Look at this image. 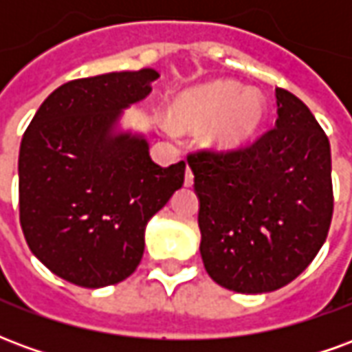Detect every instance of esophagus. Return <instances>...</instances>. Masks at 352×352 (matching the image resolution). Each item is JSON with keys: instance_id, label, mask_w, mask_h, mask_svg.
Masks as SVG:
<instances>
[{"instance_id": "34e87169", "label": "esophagus", "mask_w": 352, "mask_h": 352, "mask_svg": "<svg viewBox=\"0 0 352 352\" xmlns=\"http://www.w3.org/2000/svg\"><path fill=\"white\" fill-rule=\"evenodd\" d=\"M194 184V173H192L190 168H186V173H184V186H192Z\"/></svg>"}]
</instances>
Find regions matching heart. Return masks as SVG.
I'll use <instances>...</instances> for the list:
<instances>
[{
    "instance_id": "heart-1",
    "label": "heart",
    "mask_w": 352,
    "mask_h": 352,
    "mask_svg": "<svg viewBox=\"0 0 352 352\" xmlns=\"http://www.w3.org/2000/svg\"><path fill=\"white\" fill-rule=\"evenodd\" d=\"M267 103L258 90H243L234 80L217 79L186 88L171 100L169 122L179 131H199L214 153H236L258 138Z\"/></svg>"
}]
</instances>
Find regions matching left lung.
Here are the masks:
<instances>
[{"instance_id":"obj_1","label":"left lung","mask_w":352,"mask_h":352,"mask_svg":"<svg viewBox=\"0 0 352 352\" xmlns=\"http://www.w3.org/2000/svg\"><path fill=\"white\" fill-rule=\"evenodd\" d=\"M277 122L236 153L188 154L209 277L241 294L285 287L313 262L333 213L332 156L317 118L277 88Z\"/></svg>"}]
</instances>
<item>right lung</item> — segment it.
Listing matches in <instances>:
<instances>
[{
    "label": "right lung",
    "instance_id": "right-lung-1",
    "mask_svg": "<svg viewBox=\"0 0 352 352\" xmlns=\"http://www.w3.org/2000/svg\"><path fill=\"white\" fill-rule=\"evenodd\" d=\"M151 67L65 82L37 109L20 143V226L50 272L85 288L135 272L146 222L184 183V162L162 168L143 135L118 131L145 100Z\"/></svg>",
    "mask_w": 352,
    "mask_h": 352
}]
</instances>
